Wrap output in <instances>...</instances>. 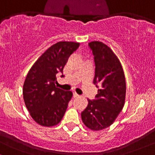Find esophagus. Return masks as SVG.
Returning a JSON list of instances; mask_svg holds the SVG:
<instances>
[{
  "mask_svg": "<svg viewBox=\"0 0 155 155\" xmlns=\"http://www.w3.org/2000/svg\"><path fill=\"white\" fill-rule=\"evenodd\" d=\"M74 97H79L80 95L79 94H78L76 92H74Z\"/></svg>",
  "mask_w": 155,
  "mask_h": 155,
  "instance_id": "1",
  "label": "esophagus"
}]
</instances>
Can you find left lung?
I'll return each mask as SVG.
<instances>
[{
    "mask_svg": "<svg viewBox=\"0 0 155 155\" xmlns=\"http://www.w3.org/2000/svg\"><path fill=\"white\" fill-rule=\"evenodd\" d=\"M95 63L94 84L98 89L95 99H88V105L81 113L87 128L100 131L113 124L122 110L126 99V79L120 61L110 48L98 41L89 43Z\"/></svg>",
    "mask_w": 155,
    "mask_h": 155,
    "instance_id": "1",
    "label": "left lung"
}]
</instances>
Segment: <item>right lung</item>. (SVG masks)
Here are the masks:
<instances>
[{
  "label": "right lung",
  "instance_id": "add662e5",
  "mask_svg": "<svg viewBox=\"0 0 155 155\" xmlns=\"http://www.w3.org/2000/svg\"><path fill=\"white\" fill-rule=\"evenodd\" d=\"M79 42H58L48 48L28 72L24 83L23 97L28 111L35 122L53 126L62 120L72 97L71 91L55 86L68 58L79 48Z\"/></svg>",
  "mask_w": 155,
  "mask_h": 155
}]
</instances>
